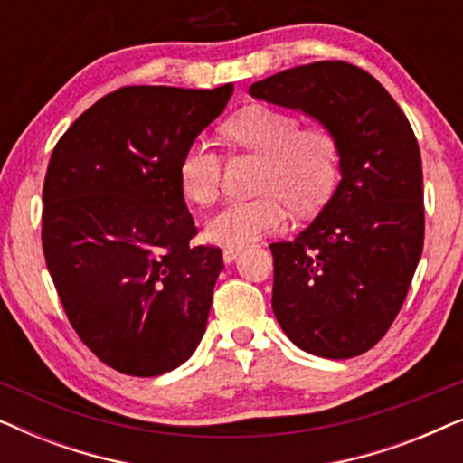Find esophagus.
I'll list each match as a JSON object with an SVG mask.
<instances>
[{
	"label": "esophagus",
	"mask_w": 463,
	"mask_h": 463,
	"mask_svg": "<svg viewBox=\"0 0 463 463\" xmlns=\"http://www.w3.org/2000/svg\"><path fill=\"white\" fill-rule=\"evenodd\" d=\"M242 252V246H225L223 249V261L225 263H232L236 261V257Z\"/></svg>",
	"instance_id": "34e87169"
}]
</instances>
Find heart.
<instances>
[{"mask_svg": "<svg viewBox=\"0 0 463 463\" xmlns=\"http://www.w3.org/2000/svg\"><path fill=\"white\" fill-rule=\"evenodd\" d=\"M227 141L265 157L255 200L230 202L206 223V238L221 246H244L287 227L288 211L318 213L333 194L339 175V145L326 126L299 128L293 113L255 105L223 124ZM219 151L198 138L183 151L179 183L187 200L211 206L221 194Z\"/></svg>", "mask_w": 463, "mask_h": 463, "instance_id": "heart-1", "label": "heart"}]
</instances>
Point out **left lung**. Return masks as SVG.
<instances>
[{"label":"left lung","instance_id":"1","mask_svg":"<svg viewBox=\"0 0 463 463\" xmlns=\"http://www.w3.org/2000/svg\"><path fill=\"white\" fill-rule=\"evenodd\" d=\"M250 97L301 111L339 145L341 181L312 223L274 255L278 325L303 352L354 358L383 337L423 249V173L407 116L379 81L320 61L255 81Z\"/></svg>","mask_w":463,"mask_h":463}]
</instances>
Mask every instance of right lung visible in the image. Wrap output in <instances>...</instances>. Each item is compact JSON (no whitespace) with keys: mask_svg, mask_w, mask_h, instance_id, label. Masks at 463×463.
Returning <instances> with one entry per match:
<instances>
[{"mask_svg":"<svg viewBox=\"0 0 463 463\" xmlns=\"http://www.w3.org/2000/svg\"><path fill=\"white\" fill-rule=\"evenodd\" d=\"M232 94V84L119 88L81 113L50 157L48 271L80 339L124 375L176 369L206 331L223 255L189 244L179 162Z\"/></svg>","mask_w":463,"mask_h":463,"instance_id":"obj_1","label":"right lung"}]
</instances>
